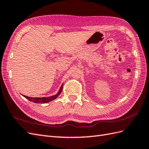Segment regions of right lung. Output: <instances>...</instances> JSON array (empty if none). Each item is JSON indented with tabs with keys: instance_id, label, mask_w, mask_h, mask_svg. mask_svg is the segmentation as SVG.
<instances>
[{
	"instance_id": "obj_1",
	"label": "right lung",
	"mask_w": 149,
	"mask_h": 149,
	"mask_svg": "<svg viewBox=\"0 0 149 149\" xmlns=\"http://www.w3.org/2000/svg\"><path fill=\"white\" fill-rule=\"evenodd\" d=\"M62 89H63V85H61V86L60 87L59 91H58L57 94H56V95H54L53 96H51V97H28V96H26L24 95V96L25 98L28 99L29 101H32L33 102L42 103H42H47V102H48L49 101L55 100V99L61 94V93L62 91Z\"/></svg>"
}]
</instances>
